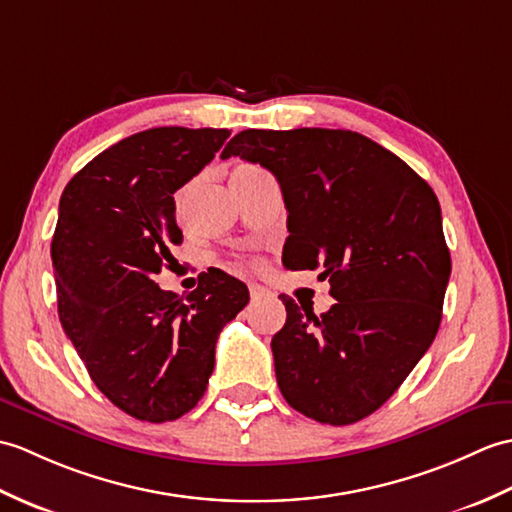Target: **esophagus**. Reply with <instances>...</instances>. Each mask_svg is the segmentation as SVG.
Returning <instances> with one entry per match:
<instances>
[{
	"label": "esophagus",
	"instance_id": "1",
	"mask_svg": "<svg viewBox=\"0 0 512 512\" xmlns=\"http://www.w3.org/2000/svg\"><path fill=\"white\" fill-rule=\"evenodd\" d=\"M249 295H252L254 302H258V300L269 298L271 293H269L265 287H260V285H249Z\"/></svg>",
	"mask_w": 512,
	"mask_h": 512
}]
</instances>
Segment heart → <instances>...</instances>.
<instances>
[{"instance_id": "b5f03b06", "label": "heart", "mask_w": 512, "mask_h": 512, "mask_svg": "<svg viewBox=\"0 0 512 512\" xmlns=\"http://www.w3.org/2000/svg\"><path fill=\"white\" fill-rule=\"evenodd\" d=\"M241 168H252V166H241Z\"/></svg>"}]
</instances>
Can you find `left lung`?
<instances>
[{
	"label": "left lung",
	"mask_w": 512,
	"mask_h": 512,
	"mask_svg": "<svg viewBox=\"0 0 512 512\" xmlns=\"http://www.w3.org/2000/svg\"><path fill=\"white\" fill-rule=\"evenodd\" d=\"M265 166L289 212L282 263L322 269V315L280 295L271 339L285 401L317 423L377 412L434 342L451 274L440 203L401 157L344 129H247L221 157Z\"/></svg>",
	"instance_id": "1"
}]
</instances>
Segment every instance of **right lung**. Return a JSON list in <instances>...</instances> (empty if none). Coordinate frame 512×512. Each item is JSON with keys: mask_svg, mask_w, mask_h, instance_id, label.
Here are the masks:
<instances>
[{"mask_svg": "<svg viewBox=\"0 0 512 512\" xmlns=\"http://www.w3.org/2000/svg\"><path fill=\"white\" fill-rule=\"evenodd\" d=\"M227 138V129L140 131L63 190L52 236L59 320L96 388L138 420L166 423L199 403L219 333L249 302L243 282L219 269L188 295L153 282L184 238L173 195Z\"/></svg>", "mask_w": 512, "mask_h": 512, "instance_id": "right-lung-1", "label": "right lung"}]
</instances>
